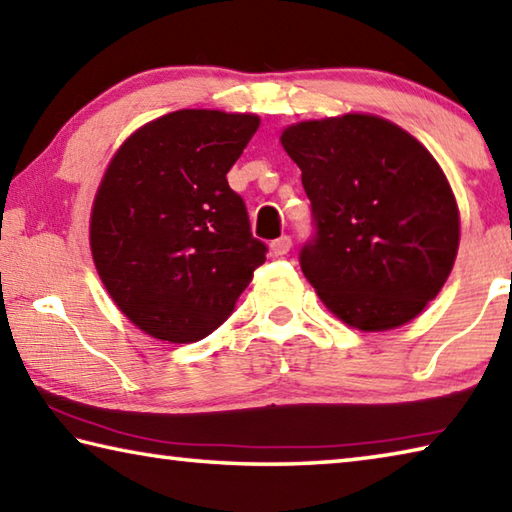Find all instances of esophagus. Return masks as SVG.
I'll return each instance as SVG.
<instances>
[{
	"label": "esophagus",
	"instance_id": "esophagus-1",
	"mask_svg": "<svg viewBox=\"0 0 512 512\" xmlns=\"http://www.w3.org/2000/svg\"><path fill=\"white\" fill-rule=\"evenodd\" d=\"M291 246H293V239L288 237V235H282L280 239H275L273 244H271V250H273V255H277V257H282V255H286L288 250H291Z\"/></svg>",
	"mask_w": 512,
	"mask_h": 512
}]
</instances>
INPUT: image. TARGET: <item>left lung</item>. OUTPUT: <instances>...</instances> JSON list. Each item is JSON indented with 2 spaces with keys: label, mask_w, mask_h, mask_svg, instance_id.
Returning a JSON list of instances; mask_svg holds the SVG:
<instances>
[{
  "label": "left lung",
  "mask_w": 512,
  "mask_h": 512,
  "mask_svg": "<svg viewBox=\"0 0 512 512\" xmlns=\"http://www.w3.org/2000/svg\"><path fill=\"white\" fill-rule=\"evenodd\" d=\"M313 235L306 280L349 327L394 329L439 295L459 248V212L432 154L383 118L347 114L284 129Z\"/></svg>",
  "instance_id": "left-lung-1"
}]
</instances>
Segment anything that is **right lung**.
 <instances>
[{
  "label": "right lung",
  "instance_id": "1",
  "mask_svg": "<svg viewBox=\"0 0 512 512\" xmlns=\"http://www.w3.org/2000/svg\"><path fill=\"white\" fill-rule=\"evenodd\" d=\"M257 127L253 114L181 109L138 129L109 163L91 253L111 300L150 336H210L266 262L226 179Z\"/></svg>",
  "mask_w": 512,
  "mask_h": 512
}]
</instances>
